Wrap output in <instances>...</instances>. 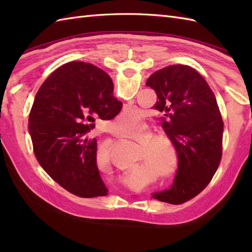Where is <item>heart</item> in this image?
I'll use <instances>...</instances> for the list:
<instances>
[{"label": "heart", "mask_w": 252, "mask_h": 252, "mask_svg": "<svg viewBox=\"0 0 252 252\" xmlns=\"http://www.w3.org/2000/svg\"><path fill=\"white\" fill-rule=\"evenodd\" d=\"M135 115V112L127 111L118 117L115 126V133L118 136L127 137L132 134V125L133 123L137 125L140 122V119ZM159 143H161L162 145L159 146ZM163 145L167 148L165 149L166 147L164 148ZM147 153L148 162L154 169L158 170L160 175L163 176L164 179L173 178L178 172L180 164L179 154L168 137L160 134L153 135L147 143ZM101 159L104 162H109L108 155Z\"/></svg>", "instance_id": "b5f03b06"}]
</instances>
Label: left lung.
I'll use <instances>...</instances> for the list:
<instances>
[{"instance_id":"8db88e82","label":"left lung","mask_w":252,"mask_h":252,"mask_svg":"<svg viewBox=\"0 0 252 252\" xmlns=\"http://www.w3.org/2000/svg\"><path fill=\"white\" fill-rule=\"evenodd\" d=\"M157 94L153 109L164 116L162 127L180 164L168 189L153 192L159 201L183 203L210 183L222 157L223 120L215 94L194 68L171 65L146 81Z\"/></svg>"}]
</instances>
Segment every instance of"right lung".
Returning a JSON list of instances; mask_svg holds the SVG:
<instances>
[{"label":"right lung","mask_w":252,"mask_h":252,"mask_svg":"<svg viewBox=\"0 0 252 252\" xmlns=\"http://www.w3.org/2000/svg\"><path fill=\"white\" fill-rule=\"evenodd\" d=\"M114 83L92 63L71 62L47 78L37 91L29 132L37 161L71 194L83 198L108 194L96 163L97 143L90 137L95 118L110 120L121 110Z\"/></svg>","instance_id":"add662e5"}]
</instances>
